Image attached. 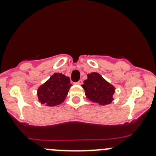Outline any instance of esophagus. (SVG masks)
Returning <instances> with one entry per match:
<instances>
[{"instance_id": "obj_1", "label": "esophagus", "mask_w": 156, "mask_h": 156, "mask_svg": "<svg viewBox=\"0 0 156 156\" xmlns=\"http://www.w3.org/2000/svg\"><path fill=\"white\" fill-rule=\"evenodd\" d=\"M77 84H79V85H81V84H83V81H82V80H80V81H78V82H77Z\"/></svg>"}]
</instances>
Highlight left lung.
<instances>
[{
	"instance_id": "8db88e82",
	"label": "left lung",
	"mask_w": 156,
	"mask_h": 156,
	"mask_svg": "<svg viewBox=\"0 0 156 156\" xmlns=\"http://www.w3.org/2000/svg\"><path fill=\"white\" fill-rule=\"evenodd\" d=\"M86 97L91 102L106 106L112 102L115 88L97 72L87 74V79L82 84Z\"/></svg>"
}]
</instances>
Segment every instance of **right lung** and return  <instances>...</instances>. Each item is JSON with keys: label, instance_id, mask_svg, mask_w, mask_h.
<instances>
[{"label": "right lung", "instance_id": "add662e5", "mask_svg": "<svg viewBox=\"0 0 156 156\" xmlns=\"http://www.w3.org/2000/svg\"><path fill=\"white\" fill-rule=\"evenodd\" d=\"M71 86L69 77L62 73H54L37 89L38 101L48 106L61 104L68 95Z\"/></svg>", "mask_w": 156, "mask_h": 156}]
</instances>
